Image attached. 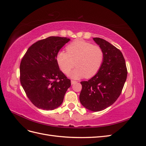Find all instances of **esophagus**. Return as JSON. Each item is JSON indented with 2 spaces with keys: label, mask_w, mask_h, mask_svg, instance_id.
Listing matches in <instances>:
<instances>
[{
  "label": "esophagus",
  "mask_w": 146,
  "mask_h": 146,
  "mask_svg": "<svg viewBox=\"0 0 146 146\" xmlns=\"http://www.w3.org/2000/svg\"><path fill=\"white\" fill-rule=\"evenodd\" d=\"M76 83H77V81H76V80H71V84H72V85H74V84H75Z\"/></svg>",
  "instance_id": "esophagus-1"
}]
</instances>
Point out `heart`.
<instances>
[{"label":"heart","instance_id":"b5f03b06","mask_svg":"<svg viewBox=\"0 0 146 146\" xmlns=\"http://www.w3.org/2000/svg\"><path fill=\"white\" fill-rule=\"evenodd\" d=\"M66 49V52L60 51L58 53L56 60L64 74H68L76 64L77 68L69 74L71 78L93 77L103 63L104 53L98 45L83 40H76L69 44Z\"/></svg>","mask_w":146,"mask_h":146}]
</instances>
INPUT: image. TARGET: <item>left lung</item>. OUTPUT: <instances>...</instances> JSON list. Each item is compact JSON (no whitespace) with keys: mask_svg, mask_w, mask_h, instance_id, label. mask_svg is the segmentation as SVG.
<instances>
[{"mask_svg":"<svg viewBox=\"0 0 146 146\" xmlns=\"http://www.w3.org/2000/svg\"><path fill=\"white\" fill-rule=\"evenodd\" d=\"M93 39L104 51L103 63L93 77L80 82L82 89L79 99L84 107L99 111L113 104L121 94L127 69L120 50L104 39Z\"/></svg>","mask_w":146,"mask_h":146,"instance_id":"left-lung-1","label":"left lung"}]
</instances>
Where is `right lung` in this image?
<instances>
[{
	"mask_svg": "<svg viewBox=\"0 0 146 146\" xmlns=\"http://www.w3.org/2000/svg\"><path fill=\"white\" fill-rule=\"evenodd\" d=\"M70 39L50 36L33 44L20 64V82L27 98L35 106L52 110L63 103L70 80L56 62L59 50Z\"/></svg>",
	"mask_w": 146,
	"mask_h": 146,
	"instance_id": "1",
	"label": "right lung"
}]
</instances>
